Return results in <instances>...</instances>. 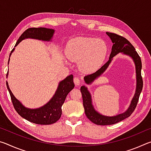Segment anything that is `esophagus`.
I'll use <instances>...</instances> for the list:
<instances>
[{"mask_svg":"<svg viewBox=\"0 0 151 151\" xmlns=\"http://www.w3.org/2000/svg\"><path fill=\"white\" fill-rule=\"evenodd\" d=\"M74 83H75L76 86H79L81 84L82 82L78 78L75 77V78H74Z\"/></svg>","mask_w":151,"mask_h":151,"instance_id":"esophagus-1","label":"esophagus"}]
</instances>
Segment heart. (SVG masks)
Listing matches in <instances>:
<instances>
[{"instance_id":"b5f03b06","label":"heart","mask_w":151,"mask_h":151,"mask_svg":"<svg viewBox=\"0 0 151 151\" xmlns=\"http://www.w3.org/2000/svg\"><path fill=\"white\" fill-rule=\"evenodd\" d=\"M108 53L107 45L102 39L91 37H76L68 41L66 55L70 60L79 63L85 73H93L101 68Z\"/></svg>"}]
</instances>
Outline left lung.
Returning a JSON list of instances; mask_svg holds the SVG:
<instances>
[{
	"instance_id": "1",
	"label": "left lung",
	"mask_w": 151,
	"mask_h": 151,
	"mask_svg": "<svg viewBox=\"0 0 151 151\" xmlns=\"http://www.w3.org/2000/svg\"><path fill=\"white\" fill-rule=\"evenodd\" d=\"M106 34L109 36L112 42V47L111 55L109 57V60L95 73L91 75L85 76L84 77V81L87 85H91L93 82L103 75L105 70L109 67L110 64L111 63L113 57H115L119 53H121L124 55L129 56L131 57L134 63L135 70H136V90L132 99L131 104L129 106L124 112L116 114L115 116H106L103 115L96 111L94 108L92 96L90 92L88 90V88L85 85L81 87V91L82 93L83 101V106L85 109V112L87 118L93 123L98 125H110L114 124L117 122L124 120L131 115V114L136 108L140 94L141 93L143 82L141 76L142 63L139 55H138L137 51L133 46L131 45L129 40L125 38L119 36L114 33L106 32Z\"/></svg>"
}]
</instances>
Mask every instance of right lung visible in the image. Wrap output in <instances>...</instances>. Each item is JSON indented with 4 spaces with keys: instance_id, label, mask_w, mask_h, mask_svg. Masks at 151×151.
I'll use <instances>...</instances> for the list:
<instances>
[{
    "instance_id": "obj_1",
    "label": "right lung",
    "mask_w": 151,
    "mask_h": 151,
    "mask_svg": "<svg viewBox=\"0 0 151 151\" xmlns=\"http://www.w3.org/2000/svg\"><path fill=\"white\" fill-rule=\"evenodd\" d=\"M55 30L52 29H47L45 27L30 28L22 33L18 39L14 48L12 50L10 57L13 52L15 47L24 39H32L40 40L42 41L51 42ZM10 57L8 64L9 63ZM9 72L6 74L8 77ZM6 86L11 97L14 108L20 116L31 122L38 124H51L57 122L60 118L62 114V105L65 103L66 97L75 87L73 83V75L66 76L64 80L58 83L55 93L50 100L44 105L37 109H30L24 106L14 96L9 86L8 82H6Z\"/></svg>"
}]
</instances>
